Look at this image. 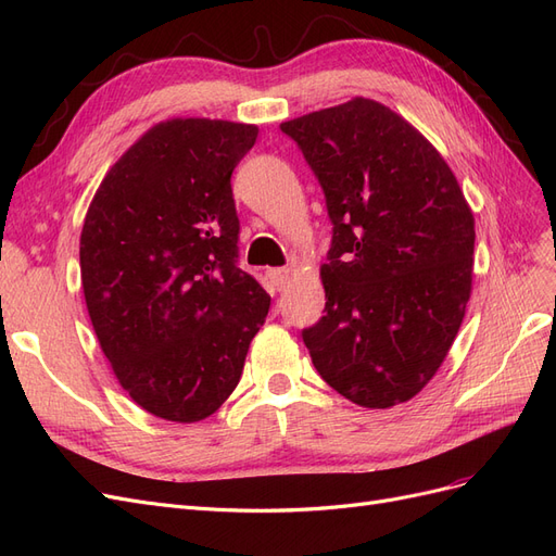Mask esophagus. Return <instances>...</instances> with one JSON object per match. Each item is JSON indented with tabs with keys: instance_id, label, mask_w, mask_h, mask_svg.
Instances as JSON below:
<instances>
[{
	"instance_id": "34e87169",
	"label": "esophagus",
	"mask_w": 556,
	"mask_h": 556,
	"mask_svg": "<svg viewBox=\"0 0 556 556\" xmlns=\"http://www.w3.org/2000/svg\"><path fill=\"white\" fill-rule=\"evenodd\" d=\"M268 280H271L274 288L280 292L285 290V285L290 282V268H268Z\"/></svg>"
}]
</instances>
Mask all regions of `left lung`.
<instances>
[{
  "instance_id": "left-lung-1",
  "label": "left lung",
  "mask_w": 556,
  "mask_h": 556,
  "mask_svg": "<svg viewBox=\"0 0 556 556\" xmlns=\"http://www.w3.org/2000/svg\"><path fill=\"white\" fill-rule=\"evenodd\" d=\"M331 220L325 315L301 329L313 364L364 408L413 399L439 371L470 296L476 223L422 134L374 99L282 123Z\"/></svg>"
}]
</instances>
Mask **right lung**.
I'll list each match as a JSON object with an SVG mask.
<instances>
[{
  "instance_id": "right-lung-1",
  "label": "right lung",
  "mask_w": 556,
  "mask_h": 556,
  "mask_svg": "<svg viewBox=\"0 0 556 556\" xmlns=\"http://www.w3.org/2000/svg\"><path fill=\"white\" fill-rule=\"evenodd\" d=\"M255 125L185 117L150 129L99 185L80 233L94 333L123 390L199 422L239 384L271 296L239 266L231 174Z\"/></svg>"
}]
</instances>
